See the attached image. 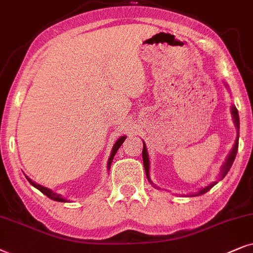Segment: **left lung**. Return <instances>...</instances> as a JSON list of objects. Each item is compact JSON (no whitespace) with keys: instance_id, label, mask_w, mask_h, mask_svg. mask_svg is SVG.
<instances>
[{"instance_id":"left-lung-1","label":"left lung","mask_w":253,"mask_h":253,"mask_svg":"<svg viewBox=\"0 0 253 253\" xmlns=\"http://www.w3.org/2000/svg\"><path fill=\"white\" fill-rule=\"evenodd\" d=\"M231 114H232V119H234L235 126H236V128H237V139H236V141H235V144H234V147H232L230 154H229V156L227 157V160H225L224 164L221 168L220 180L223 179V178L225 177V174L228 173V171L230 170V168L232 166V163H234L235 157H236V154H237V150H238V129H240V118H238V111H237V109L235 106H231ZM142 158H143V166H144V170H146L147 178H148V180L151 181L150 178H149V155H148V151H147V148H146V144H144V142H143ZM216 183H217V181H214V183L210 184V185H208V186L200 188V190L198 191L197 193L192 194L191 197H197V195L205 194V193H206V192L210 191L211 188L213 187Z\"/></svg>"}]
</instances>
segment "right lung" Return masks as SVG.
Segmentation results:
<instances>
[{"mask_svg":"<svg viewBox=\"0 0 253 253\" xmlns=\"http://www.w3.org/2000/svg\"><path fill=\"white\" fill-rule=\"evenodd\" d=\"M125 139H126V136H121L120 139H119V140H117V142L114 143L113 149H112V151H111V156H110V158H109V163H107V168H109V169H110V167H111V163H112V161H113L114 155H116L117 150L119 149V148L121 147V144L124 143ZM26 178H28V177H26ZM28 180L30 181V184H31L32 186H35L36 188H38V190H39L40 192H42V193L45 194L46 197H48L49 199H52V200H54V201H59V203H67V200H66V199H63V198L61 197V195H60V194H56V193H54V192H53V191H50L49 188L43 187V186H42V185H39V184L35 183V181H32L31 179H30V178H28Z\"/></svg>","mask_w":253,"mask_h":253,"instance_id":"obj_1","label":"right lung"}]
</instances>
